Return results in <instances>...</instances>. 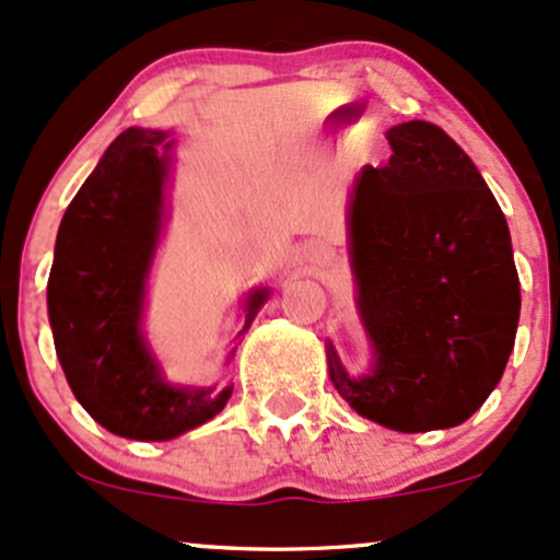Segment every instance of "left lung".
I'll list each match as a JSON object with an SVG mask.
<instances>
[{"label":"left lung","instance_id":"left-lung-1","mask_svg":"<svg viewBox=\"0 0 560 560\" xmlns=\"http://www.w3.org/2000/svg\"><path fill=\"white\" fill-rule=\"evenodd\" d=\"M388 166H364L349 213L357 306L375 368L330 381L362 418L418 433L468 420L498 386L521 312L511 232L479 168L429 121L386 131Z\"/></svg>","mask_w":560,"mask_h":560}]
</instances>
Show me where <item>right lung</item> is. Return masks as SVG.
Returning a JSON list of instances; mask_svg holds the SVG:
<instances>
[{
  "instance_id": "1",
  "label": "right lung",
  "mask_w": 560,
  "mask_h": 560,
  "mask_svg": "<svg viewBox=\"0 0 560 560\" xmlns=\"http://www.w3.org/2000/svg\"><path fill=\"white\" fill-rule=\"evenodd\" d=\"M166 137L131 127L110 142L66 209L47 282L55 351L73 397L100 425L140 442L196 429L222 412L232 394V386H168L142 341L144 280L161 235ZM264 299L267 288L248 299V323Z\"/></svg>"
}]
</instances>
